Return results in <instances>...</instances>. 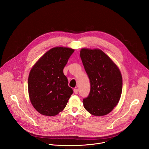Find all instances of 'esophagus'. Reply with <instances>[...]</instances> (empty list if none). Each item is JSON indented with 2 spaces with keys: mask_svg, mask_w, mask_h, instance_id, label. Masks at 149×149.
Returning <instances> with one entry per match:
<instances>
[{
  "mask_svg": "<svg viewBox=\"0 0 149 149\" xmlns=\"http://www.w3.org/2000/svg\"><path fill=\"white\" fill-rule=\"evenodd\" d=\"M74 93H75V94H77L78 93V89H77V88H74Z\"/></svg>",
  "mask_w": 149,
  "mask_h": 149,
  "instance_id": "obj_1",
  "label": "esophagus"
}]
</instances>
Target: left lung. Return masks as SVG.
Wrapping results in <instances>:
<instances>
[{
    "instance_id": "8db88e82",
    "label": "left lung",
    "mask_w": 149,
    "mask_h": 149,
    "mask_svg": "<svg viewBox=\"0 0 149 149\" xmlns=\"http://www.w3.org/2000/svg\"><path fill=\"white\" fill-rule=\"evenodd\" d=\"M80 57L90 82V94L83 99L84 107L94 116L107 114L121 97V72L110 57L100 49L83 48Z\"/></svg>"
}]
</instances>
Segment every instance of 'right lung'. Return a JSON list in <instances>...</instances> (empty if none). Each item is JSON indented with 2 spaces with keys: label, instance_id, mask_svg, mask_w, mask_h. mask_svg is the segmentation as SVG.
Here are the masks:
<instances>
[{
  "label": "right lung",
  "instance_id": "1",
  "mask_svg": "<svg viewBox=\"0 0 149 149\" xmlns=\"http://www.w3.org/2000/svg\"><path fill=\"white\" fill-rule=\"evenodd\" d=\"M74 50L55 47L34 65L28 78V92L33 107L40 114L54 116L66 107L72 89L63 70Z\"/></svg>",
  "mask_w": 149,
  "mask_h": 149
}]
</instances>
